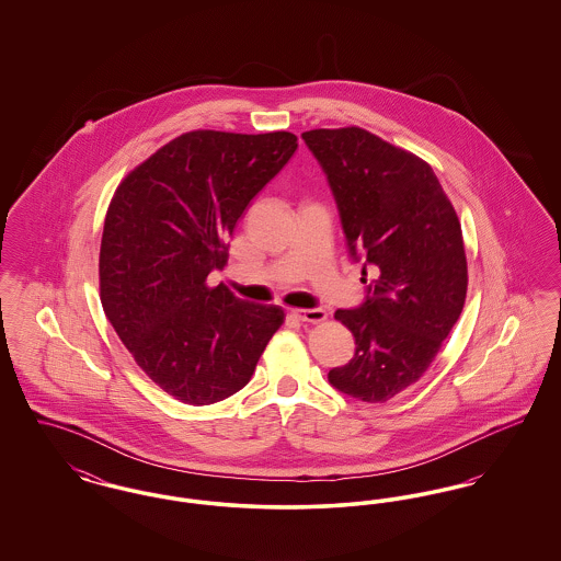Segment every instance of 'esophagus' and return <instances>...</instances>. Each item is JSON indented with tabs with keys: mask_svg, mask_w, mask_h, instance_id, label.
<instances>
[{
	"mask_svg": "<svg viewBox=\"0 0 561 561\" xmlns=\"http://www.w3.org/2000/svg\"><path fill=\"white\" fill-rule=\"evenodd\" d=\"M294 316L300 321H307V323H321L328 318V313L323 309H296Z\"/></svg>",
	"mask_w": 561,
	"mask_h": 561,
	"instance_id": "1",
	"label": "esophagus"
}]
</instances>
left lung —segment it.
Listing matches in <instances>:
<instances>
[{"label":"left lung","instance_id":"obj_1","mask_svg":"<svg viewBox=\"0 0 561 561\" xmlns=\"http://www.w3.org/2000/svg\"><path fill=\"white\" fill-rule=\"evenodd\" d=\"M302 138L328 176L353 261L374 275L359 309L334 313L353 332L355 355L328 380L355 400L385 403L427 373L462 313L460 220L419 156L357 126Z\"/></svg>","mask_w":561,"mask_h":561}]
</instances>
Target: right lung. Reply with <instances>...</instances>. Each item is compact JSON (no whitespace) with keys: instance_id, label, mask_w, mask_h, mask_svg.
<instances>
[{"instance_id":"1","label":"right lung","mask_w":561,"mask_h":561,"mask_svg":"<svg viewBox=\"0 0 561 561\" xmlns=\"http://www.w3.org/2000/svg\"><path fill=\"white\" fill-rule=\"evenodd\" d=\"M293 133L181 134L115 188L101 240L105 316L174 400L210 405L248 385L284 309L236 298L210 271L252 197L288 163Z\"/></svg>"}]
</instances>
